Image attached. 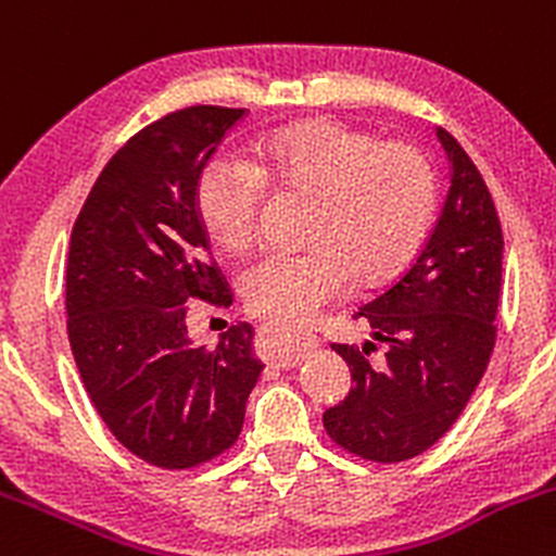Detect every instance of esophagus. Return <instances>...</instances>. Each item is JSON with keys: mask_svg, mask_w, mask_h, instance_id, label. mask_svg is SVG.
<instances>
[{"mask_svg": "<svg viewBox=\"0 0 556 556\" xmlns=\"http://www.w3.org/2000/svg\"><path fill=\"white\" fill-rule=\"evenodd\" d=\"M262 337H265L267 342L265 351H262V358L280 366V369L296 366L305 358V353L311 351V348L318 345V340H313V337H294L286 329H280V326H265V329H262Z\"/></svg>", "mask_w": 556, "mask_h": 556, "instance_id": "esophagus-1", "label": "esophagus"}]
</instances>
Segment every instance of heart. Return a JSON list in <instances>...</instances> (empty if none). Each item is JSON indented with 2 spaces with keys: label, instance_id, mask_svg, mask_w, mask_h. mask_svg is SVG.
<instances>
[{
  "label": "heart",
  "instance_id": "obj_1",
  "mask_svg": "<svg viewBox=\"0 0 556 556\" xmlns=\"http://www.w3.org/2000/svg\"><path fill=\"white\" fill-rule=\"evenodd\" d=\"M265 181L316 194L300 254H273L243 278L245 305L262 318L305 326L351 294L382 283L417 256L437 219L433 163L409 141H380L337 119H305L267 134L251 163L216 157L198 181L205 230L230 254L254 245Z\"/></svg>",
  "mask_w": 556,
  "mask_h": 556
}]
</instances>
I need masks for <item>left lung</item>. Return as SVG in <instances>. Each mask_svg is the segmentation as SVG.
Listing matches in <instances>:
<instances>
[{"label": "left lung", "instance_id": "left-lung-1", "mask_svg": "<svg viewBox=\"0 0 556 556\" xmlns=\"http://www.w3.org/2000/svg\"><path fill=\"white\" fill-rule=\"evenodd\" d=\"M452 185L444 208L391 289L353 318L375 342L331 345L351 366L345 402L324 412L331 442L371 463H404L455 426L488 369L497 337L503 230L492 194L466 150L437 128Z\"/></svg>", "mask_w": 556, "mask_h": 556}]
</instances>
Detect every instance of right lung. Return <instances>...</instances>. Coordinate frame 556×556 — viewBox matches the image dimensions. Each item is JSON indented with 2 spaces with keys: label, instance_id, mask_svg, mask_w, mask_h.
<instances>
[{
  "label": "right lung",
  "instance_id": "1",
  "mask_svg": "<svg viewBox=\"0 0 556 556\" xmlns=\"http://www.w3.org/2000/svg\"><path fill=\"white\" fill-rule=\"evenodd\" d=\"M245 109L187 106L141 128L85 200L66 262V331L112 437L144 463L185 471L238 442L265 364L254 329L192 345L190 302L232 305L198 211V181Z\"/></svg>",
  "mask_w": 556,
  "mask_h": 556
}]
</instances>
